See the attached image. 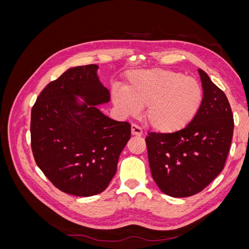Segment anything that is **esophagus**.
Here are the masks:
<instances>
[{
    "instance_id": "obj_1",
    "label": "esophagus",
    "mask_w": 249,
    "mask_h": 249,
    "mask_svg": "<svg viewBox=\"0 0 249 249\" xmlns=\"http://www.w3.org/2000/svg\"><path fill=\"white\" fill-rule=\"evenodd\" d=\"M132 135H134V136H139V137L143 135V131L138 124H132Z\"/></svg>"
}]
</instances>
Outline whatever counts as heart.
<instances>
[{
  "instance_id": "1",
  "label": "heart",
  "mask_w": 249,
  "mask_h": 249,
  "mask_svg": "<svg viewBox=\"0 0 249 249\" xmlns=\"http://www.w3.org/2000/svg\"><path fill=\"white\" fill-rule=\"evenodd\" d=\"M113 102L126 115L146 107V120L155 130H183L196 117L203 103L199 82L184 73L165 70L137 71L129 74L126 90H114Z\"/></svg>"
}]
</instances>
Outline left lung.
I'll return each mask as SVG.
<instances>
[{"label": "left lung", "mask_w": 249, "mask_h": 249, "mask_svg": "<svg viewBox=\"0 0 249 249\" xmlns=\"http://www.w3.org/2000/svg\"><path fill=\"white\" fill-rule=\"evenodd\" d=\"M202 106L183 130L148 133L145 138L150 172L160 190L172 197L202 191L223 170L233 133V117L227 95L198 70Z\"/></svg>", "instance_id": "1"}]
</instances>
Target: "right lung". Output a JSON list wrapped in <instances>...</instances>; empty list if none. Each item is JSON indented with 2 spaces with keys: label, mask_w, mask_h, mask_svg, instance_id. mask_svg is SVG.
Masks as SVG:
<instances>
[{
  "label": "right lung",
  "mask_w": 249,
  "mask_h": 249,
  "mask_svg": "<svg viewBox=\"0 0 249 249\" xmlns=\"http://www.w3.org/2000/svg\"><path fill=\"white\" fill-rule=\"evenodd\" d=\"M97 65L73 67L52 81L31 112V147L43 175L60 191L76 196L102 193L115 176L131 138V124L95 107L110 101L96 76ZM74 95L87 104L79 107Z\"/></svg>",
  "instance_id": "1"
}]
</instances>
